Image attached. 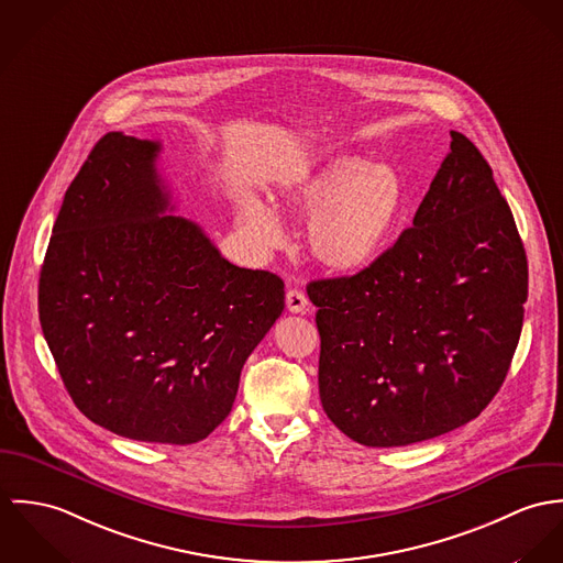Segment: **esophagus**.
<instances>
[{
    "label": "esophagus",
    "mask_w": 563,
    "mask_h": 563,
    "mask_svg": "<svg viewBox=\"0 0 563 563\" xmlns=\"http://www.w3.org/2000/svg\"><path fill=\"white\" fill-rule=\"evenodd\" d=\"M287 309L291 312L309 311V298L300 289H289L287 291Z\"/></svg>",
    "instance_id": "34e87169"
}]
</instances>
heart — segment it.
<instances>
[{
    "instance_id": "obj_1",
    "label": "heart",
    "mask_w": 563,
    "mask_h": 563,
    "mask_svg": "<svg viewBox=\"0 0 563 563\" xmlns=\"http://www.w3.org/2000/svg\"><path fill=\"white\" fill-rule=\"evenodd\" d=\"M285 216H305V242L312 261L332 274H354L374 263L393 240L406 186L399 170L382 159L352 153L309 157L269 188ZM242 224L263 249L283 244L280 218L256 198L242 205Z\"/></svg>"
}]
</instances>
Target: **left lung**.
I'll return each instance as SVG.
<instances>
[{
	"instance_id": "1",
	"label": "left lung",
	"mask_w": 563,
	"mask_h": 563,
	"mask_svg": "<svg viewBox=\"0 0 563 563\" xmlns=\"http://www.w3.org/2000/svg\"><path fill=\"white\" fill-rule=\"evenodd\" d=\"M527 285L493 168L451 131L412 227L358 274L307 287L323 412L365 446H406L473 421L509 372Z\"/></svg>"
}]
</instances>
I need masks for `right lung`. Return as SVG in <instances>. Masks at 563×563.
I'll return each mask as SVG.
<instances>
[{
    "label": "right lung",
    "mask_w": 563,
    "mask_h": 563,
    "mask_svg": "<svg viewBox=\"0 0 563 563\" xmlns=\"http://www.w3.org/2000/svg\"><path fill=\"white\" fill-rule=\"evenodd\" d=\"M159 142L106 133L64 194L38 314L75 406L119 437L191 444L231 412L285 283L173 216Z\"/></svg>",
    "instance_id": "obj_1"
}]
</instances>
